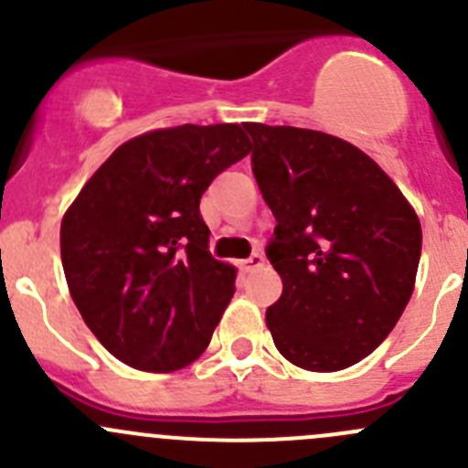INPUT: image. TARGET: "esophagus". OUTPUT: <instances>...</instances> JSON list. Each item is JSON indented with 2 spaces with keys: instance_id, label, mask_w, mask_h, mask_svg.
<instances>
[{
  "instance_id": "obj_1",
  "label": "esophagus",
  "mask_w": 468,
  "mask_h": 468,
  "mask_svg": "<svg viewBox=\"0 0 468 468\" xmlns=\"http://www.w3.org/2000/svg\"><path fill=\"white\" fill-rule=\"evenodd\" d=\"M264 267V258L261 253H253L251 258H247V261H239V269L242 271H256V269H262Z\"/></svg>"
}]
</instances>
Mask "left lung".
Returning a JSON list of instances; mask_svg holds the SVG:
<instances>
[{"instance_id": "1", "label": "left lung", "mask_w": 468, "mask_h": 468, "mask_svg": "<svg viewBox=\"0 0 468 468\" xmlns=\"http://www.w3.org/2000/svg\"><path fill=\"white\" fill-rule=\"evenodd\" d=\"M253 176L276 217L282 281L267 328L285 360L342 371L380 346L417 281L421 224L365 151L322 131L247 122Z\"/></svg>"}]
</instances>
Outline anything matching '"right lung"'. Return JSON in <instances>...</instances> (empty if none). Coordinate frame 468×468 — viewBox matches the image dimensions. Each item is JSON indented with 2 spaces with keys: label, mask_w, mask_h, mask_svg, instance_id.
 <instances>
[{
  "label": "right lung",
  "mask_w": 468,
  "mask_h": 468,
  "mask_svg": "<svg viewBox=\"0 0 468 468\" xmlns=\"http://www.w3.org/2000/svg\"><path fill=\"white\" fill-rule=\"evenodd\" d=\"M249 151L239 124L146 131L117 146L65 210L60 261L69 294L124 365L169 374L210 344L238 269L207 251L199 201Z\"/></svg>",
  "instance_id": "add662e5"
}]
</instances>
